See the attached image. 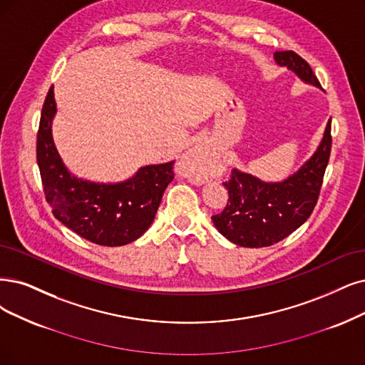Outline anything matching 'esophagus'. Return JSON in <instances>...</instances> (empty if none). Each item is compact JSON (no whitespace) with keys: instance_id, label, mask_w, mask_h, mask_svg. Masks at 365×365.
Instances as JSON below:
<instances>
[{"instance_id":"esophagus-1","label":"esophagus","mask_w":365,"mask_h":365,"mask_svg":"<svg viewBox=\"0 0 365 365\" xmlns=\"http://www.w3.org/2000/svg\"><path fill=\"white\" fill-rule=\"evenodd\" d=\"M186 159H187V162H190V164L198 167V165H203L205 164L206 159H207V153H206V150H205L203 147L197 145V147L191 148L190 152H187Z\"/></svg>"}]
</instances>
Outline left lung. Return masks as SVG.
<instances>
[{"label": "left lung", "instance_id": "1", "mask_svg": "<svg viewBox=\"0 0 365 365\" xmlns=\"http://www.w3.org/2000/svg\"><path fill=\"white\" fill-rule=\"evenodd\" d=\"M279 66H286L302 81L322 88L309 64L294 51L274 53ZM331 118L314 155L289 179L266 183L251 174L233 170L222 182L228 201L221 213L212 217L217 230L233 244L247 248L271 247L292 235L313 213L323 175L331 155Z\"/></svg>", "mask_w": 365, "mask_h": 365}]
</instances>
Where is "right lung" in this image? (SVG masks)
<instances>
[{
    "instance_id": "1",
    "label": "right lung",
    "mask_w": 365,
    "mask_h": 365,
    "mask_svg": "<svg viewBox=\"0 0 365 365\" xmlns=\"http://www.w3.org/2000/svg\"><path fill=\"white\" fill-rule=\"evenodd\" d=\"M56 111L51 87L40 115L36 152L53 217L98 245L121 247L137 240L153 222L165 187L174 179V160L143 167L126 182L106 185L78 179L67 171L52 140Z\"/></svg>"
}]
</instances>
